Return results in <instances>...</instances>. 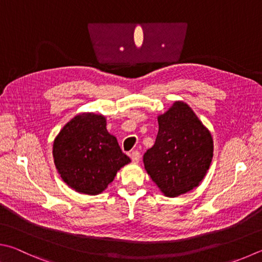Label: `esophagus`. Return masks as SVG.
<instances>
[{"instance_id": "obj_1", "label": "esophagus", "mask_w": 262, "mask_h": 262, "mask_svg": "<svg viewBox=\"0 0 262 262\" xmlns=\"http://www.w3.org/2000/svg\"><path fill=\"white\" fill-rule=\"evenodd\" d=\"M130 159H132V161L134 164H137L140 161V159H141V155H140V152L139 151H133L132 154H130Z\"/></svg>"}]
</instances>
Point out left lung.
<instances>
[{
  "label": "left lung",
  "mask_w": 262,
  "mask_h": 262,
  "mask_svg": "<svg viewBox=\"0 0 262 262\" xmlns=\"http://www.w3.org/2000/svg\"><path fill=\"white\" fill-rule=\"evenodd\" d=\"M158 123L155 144L143 156L144 167L165 196L178 197L198 187L206 175L213 139L184 102H175Z\"/></svg>",
  "instance_id": "obj_1"
}]
</instances>
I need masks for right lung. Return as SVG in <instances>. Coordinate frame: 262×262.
Returning a JSON list of instances; mask_svg holds the SVG:
<instances>
[{
	"instance_id": "1",
	"label": "right lung",
	"mask_w": 262,
	"mask_h": 262,
	"mask_svg": "<svg viewBox=\"0 0 262 262\" xmlns=\"http://www.w3.org/2000/svg\"><path fill=\"white\" fill-rule=\"evenodd\" d=\"M55 166L64 182L77 192L98 194L122 166L130 163L102 115L81 113L66 123L52 146Z\"/></svg>"
}]
</instances>
